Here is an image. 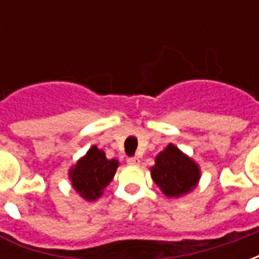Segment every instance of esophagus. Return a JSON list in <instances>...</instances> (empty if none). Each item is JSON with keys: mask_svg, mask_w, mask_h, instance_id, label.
I'll use <instances>...</instances> for the list:
<instances>
[{"mask_svg": "<svg viewBox=\"0 0 259 259\" xmlns=\"http://www.w3.org/2000/svg\"><path fill=\"white\" fill-rule=\"evenodd\" d=\"M126 162H127V165H132V166H137V165L140 163V159H139L137 157H130L127 158V161H126Z\"/></svg>", "mask_w": 259, "mask_h": 259, "instance_id": "obj_1", "label": "esophagus"}]
</instances>
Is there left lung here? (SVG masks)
<instances>
[{
	"label": "left lung",
	"mask_w": 259,
	"mask_h": 259,
	"mask_svg": "<svg viewBox=\"0 0 259 259\" xmlns=\"http://www.w3.org/2000/svg\"><path fill=\"white\" fill-rule=\"evenodd\" d=\"M198 165L180 151L174 144H169L155 158L151 168L152 180L166 197H182L190 193L200 180Z\"/></svg>",
	"instance_id": "8db88e82"
}]
</instances>
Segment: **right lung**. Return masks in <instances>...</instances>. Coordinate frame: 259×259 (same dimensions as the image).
<instances>
[{"instance_id": "obj_1", "label": "right lung", "mask_w": 259, "mask_h": 259, "mask_svg": "<svg viewBox=\"0 0 259 259\" xmlns=\"http://www.w3.org/2000/svg\"><path fill=\"white\" fill-rule=\"evenodd\" d=\"M119 162L108 159L105 152L97 146H93L84 157L80 158L69 170L73 189L87 201L100 198L104 189L115 176Z\"/></svg>"}]
</instances>
